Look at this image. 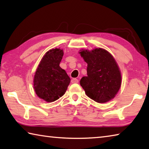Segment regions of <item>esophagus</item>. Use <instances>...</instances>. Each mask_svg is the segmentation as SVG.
I'll return each instance as SVG.
<instances>
[{
  "label": "esophagus",
  "mask_w": 149,
  "mask_h": 149,
  "mask_svg": "<svg viewBox=\"0 0 149 149\" xmlns=\"http://www.w3.org/2000/svg\"><path fill=\"white\" fill-rule=\"evenodd\" d=\"M71 82L72 84H77V83L79 82V81H78V79H76V78H74V79H72L71 80Z\"/></svg>",
  "instance_id": "obj_1"
}]
</instances>
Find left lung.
<instances>
[{
    "label": "left lung",
    "mask_w": 149,
    "mask_h": 149,
    "mask_svg": "<svg viewBox=\"0 0 149 149\" xmlns=\"http://www.w3.org/2000/svg\"><path fill=\"white\" fill-rule=\"evenodd\" d=\"M79 54L87 64V76L80 80L86 95L99 103L112 100L122 84L120 70L114 57L101 48L82 50Z\"/></svg>",
    "instance_id": "8db88e82"
}]
</instances>
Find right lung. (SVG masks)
<instances>
[{
	"label": "right lung",
	"instance_id": "1",
	"mask_svg": "<svg viewBox=\"0 0 149 149\" xmlns=\"http://www.w3.org/2000/svg\"><path fill=\"white\" fill-rule=\"evenodd\" d=\"M63 50L54 49L46 52L35 72L33 86L37 95L48 102H54L64 95L70 78L60 67Z\"/></svg>",
	"mask_w": 149,
	"mask_h": 149
}]
</instances>
